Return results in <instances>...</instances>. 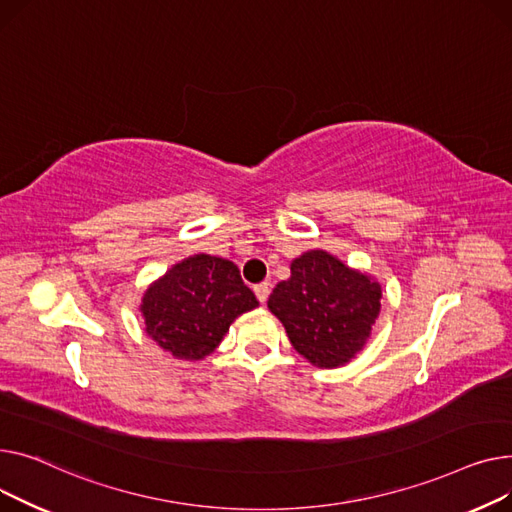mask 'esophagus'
<instances>
[{
	"label": "esophagus",
	"instance_id": "esophagus-1",
	"mask_svg": "<svg viewBox=\"0 0 512 512\" xmlns=\"http://www.w3.org/2000/svg\"><path fill=\"white\" fill-rule=\"evenodd\" d=\"M254 293H256V297H258V302H260V304H266L268 293H270V285H268V283H260V285H256V287H254Z\"/></svg>",
	"mask_w": 512,
	"mask_h": 512
}]
</instances>
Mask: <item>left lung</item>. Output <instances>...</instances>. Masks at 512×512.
I'll return each instance as SVG.
<instances>
[{
	"mask_svg": "<svg viewBox=\"0 0 512 512\" xmlns=\"http://www.w3.org/2000/svg\"><path fill=\"white\" fill-rule=\"evenodd\" d=\"M380 283L333 254L310 250L268 297L293 349L318 368H337L362 351L380 314Z\"/></svg>",
	"mask_w": 512,
	"mask_h": 512,
	"instance_id": "8db88e82",
	"label": "left lung"
}]
</instances>
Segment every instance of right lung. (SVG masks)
<instances>
[{
	"mask_svg": "<svg viewBox=\"0 0 512 512\" xmlns=\"http://www.w3.org/2000/svg\"><path fill=\"white\" fill-rule=\"evenodd\" d=\"M256 306V295L231 260L194 254L144 291L140 312L146 335L161 349L198 362L219 347L239 314Z\"/></svg>",
	"mask_w": 512,
	"mask_h": 512,
	"instance_id": "obj_1",
	"label": "right lung"
}]
</instances>
